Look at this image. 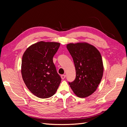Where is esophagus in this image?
Wrapping results in <instances>:
<instances>
[{
	"label": "esophagus",
	"instance_id": "1",
	"mask_svg": "<svg viewBox=\"0 0 127 127\" xmlns=\"http://www.w3.org/2000/svg\"><path fill=\"white\" fill-rule=\"evenodd\" d=\"M61 78L62 79H64L65 78H66V75H62L61 76Z\"/></svg>",
	"mask_w": 127,
	"mask_h": 127
}]
</instances>
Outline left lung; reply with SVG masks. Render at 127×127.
Instances as JSON below:
<instances>
[{
	"instance_id": "1",
	"label": "left lung",
	"mask_w": 127,
	"mask_h": 127,
	"mask_svg": "<svg viewBox=\"0 0 127 127\" xmlns=\"http://www.w3.org/2000/svg\"><path fill=\"white\" fill-rule=\"evenodd\" d=\"M67 48L75 64L76 76L69 84L79 97H86L96 90L103 75V64L100 52L87 42L69 43Z\"/></svg>"
}]
</instances>
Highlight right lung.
<instances>
[{"label": "right lung", "instance_id": "right-lung-1", "mask_svg": "<svg viewBox=\"0 0 127 127\" xmlns=\"http://www.w3.org/2000/svg\"><path fill=\"white\" fill-rule=\"evenodd\" d=\"M60 43L40 41L30 45L22 57L21 74L26 87L37 97H51L57 91L61 77L53 57Z\"/></svg>", "mask_w": 127, "mask_h": 127}]
</instances>
